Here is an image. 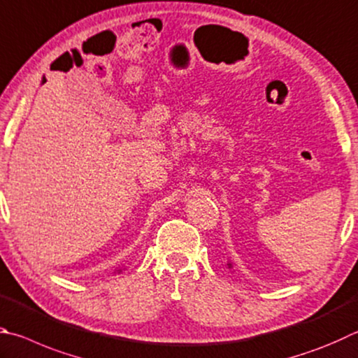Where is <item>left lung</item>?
I'll list each match as a JSON object with an SVG mask.
<instances>
[{
	"mask_svg": "<svg viewBox=\"0 0 358 358\" xmlns=\"http://www.w3.org/2000/svg\"><path fill=\"white\" fill-rule=\"evenodd\" d=\"M229 266H230V264H229Z\"/></svg>",
	"mask_w": 358,
	"mask_h": 358,
	"instance_id": "left-lung-1",
	"label": "left lung"
}]
</instances>
